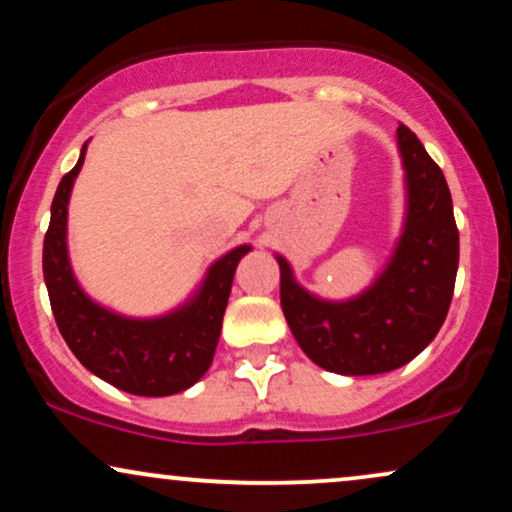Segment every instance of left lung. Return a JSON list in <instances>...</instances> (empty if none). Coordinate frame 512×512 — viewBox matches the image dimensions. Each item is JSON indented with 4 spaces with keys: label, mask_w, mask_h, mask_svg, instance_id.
Returning <instances> with one entry per match:
<instances>
[{
    "label": "left lung",
    "mask_w": 512,
    "mask_h": 512,
    "mask_svg": "<svg viewBox=\"0 0 512 512\" xmlns=\"http://www.w3.org/2000/svg\"><path fill=\"white\" fill-rule=\"evenodd\" d=\"M405 169V224L377 281L350 300H322L281 269V310L303 353L348 377L384 374L408 365L439 334L458 274V226L439 164L408 126H398Z\"/></svg>",
    "instance_id": "8db88e82"
}]
</instances>
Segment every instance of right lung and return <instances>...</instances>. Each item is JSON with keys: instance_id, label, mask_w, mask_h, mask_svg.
Segmentation results:
<instances>
[{"instance_id": "1", "label": "right lung", "mask_w": 512, "mask_h": 512, "mask_svg": "<svg viewBox=\"0 0 512 512\" xmlns=\"http://www.w3.org/2000/svg\"><path fill=\"white\" fill-rule=\"evenodd\" d=\"M85 150L88 143L54 193L42 248V272L54 319L80 365L107 384L133 396H174L205 377L212 365L233 274L240 257L252 248L238 245L219 257L207 269L193 298L162 317H123L97 305L76 281L66 245L69 197L85 162Z\"/></svg>"}]
</instances>
